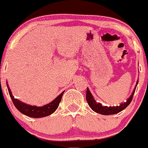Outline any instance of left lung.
Listing matches in <instances>:
<instances>
[{"mask_svg": "<svg viewBox=\"0 0 148 148\" xmlns=\"http://www.w3.org/2000/svg\"><path fill=\"white\" fill-rule=\"evenodd\" d=\"M138 83V80L137 81L136 86H135V89H134L133 92H132V95H130V97L127 99V101L124 103H121L119 106H113V107H108V106H103L100 103H97L95 100H94L93 96L92 95L91 92H90L89 89L87 88L86 91V100L88 101V105L89 106L92 108V110L93 111H95V112L99 114H101V115H114V114H117L118 112H120V111L123 110L125 108H126L127 106L130 105L132 100V97H133L134 93H135V89H136L137 85Z\"/></svg>", "mask_w": 148, "mask_h": 148, "instance_id": "8db88e82", "label": "left lung"}]
</instances>
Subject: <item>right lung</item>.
<instances>
[{"label": "right lung", "mask_w": 148, "mask_h": 148, "mask_svg": "<svg viewBox=\"0 0 148 148\" xmlns=\"http://www.w3.org/2000/svg\"><path fill=\"white\" fill-rule=\"evenodd\" d=\"M8 90L9 95L12 99L13 104H14L15 107H16L21 113L24 114V115H27V116L30 117V118H43V117L48 116V115H51L52 113L55 112L58 107L59 104L61 100L62 96H63L64 91L62 92L54 100L51 102V103H48V104L45 105V106H42V107H37V106H32L30 105H27L25 103H22L21 101L18 100V99L14 98L13 96L10 91V88H9L8 85L7 84Z\"/></svg>", "instance_id": "add662e5"}]
</instances>
